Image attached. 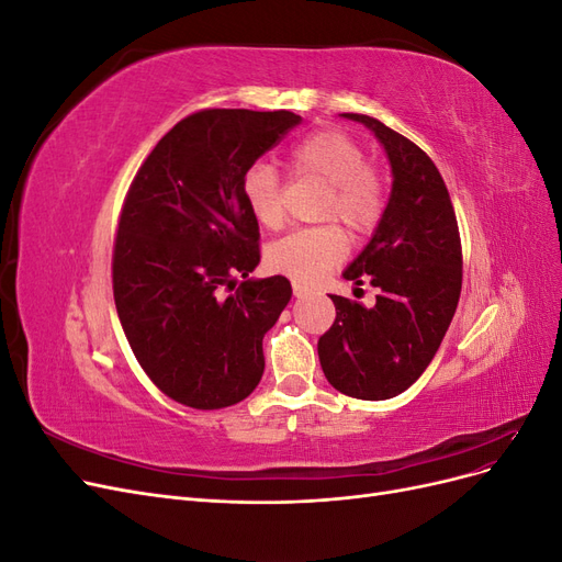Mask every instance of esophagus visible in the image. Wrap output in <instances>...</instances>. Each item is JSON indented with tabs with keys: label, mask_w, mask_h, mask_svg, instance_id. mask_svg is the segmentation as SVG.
<instances>
[{
	"label": "esophagus",
	"mask_w": 562,
	"mask_h": 562,
	"mask_svg": "<svg viewBox=\"0 0 562 562\" xmlns=\"http://www.w3.org/2000/svg\"><path fill=\"white\" fill-rule=\"evenodd\" d=\"M310 293H312L310 285H304V283H300V281H293V295H295V297H304V295H310Z\"/></svg>",
	"instance_id": "1"
}]
</instances>
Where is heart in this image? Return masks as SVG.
Returning a JSON list of instances; mask_svg holds the SVG:
<instances>
[{
  "instance_id": "b5f03b06",
  "label": "heart",
  "mask_w": 562,
  "mask_h": 562,
  "mask_svg": "<svg viewBox=\"0 0 562 562\" xmlns=\"http://www.w3.org/2000/svg\"><path fill=\"white\" fill-rule=\"evenodd\" d=\"M291 171L297 178H314L328 184L318 217L328 225L297 229L269 244L267 265L295 281H316L347 255V236H368L380 225L386 209L384 182L368 166L366 149L342 131H316L300 140L291 157ZM241 196L250 215L267 229L283 225V194L277 168L255 161L241 178Z\"/></svg>"
}]
</instances>
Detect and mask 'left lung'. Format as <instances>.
I'll return each instance as SVG.
<instances>
[{"label": "left lung", "instance_id": "left-lung-1", "mask_svg": "<svg viewBox=\"0 0 562 562\" xmlns=\"http://www.w3.org/2000/svg\"><path fill=\"white\" fill-rule=\"evenodd\" d=\"M342 116L375 133L394 182L375 234L342 274L375 285V307L330 295L337 316L318 337V361L337 391L384 401L413 386L443 342L462 293V241L427 151L368 114Z\"/></svg>", "mask_w": 562, "mask_h": 562}]
</instances>
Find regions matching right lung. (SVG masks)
Segmentation results:
<instances>
[{
  "mask_svg": "<svg viewBox=\"0 0 562 562\" xmlns=\"http://www.w3.org/2000/svg\"><path fill=\"white\" fill-rule=\"evenodd\" d=\"M300 122L285 110L194 112L128 187L112 255L116 314L147 378L182 405H234L262 378V337L293 288L285 277L248 279L260 227L241 178Z\"/></svg>",
  "mask_w": 562,
  "mask_h": 562,
  "instance_id": "1",
  "label": "right lung"
}]
</instances>
